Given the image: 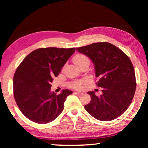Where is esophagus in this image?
<instances>
[{
    "mask_svg": "<svg viewBox=\"0 0 148 148\" xmlns=\"http://www.w3.org/2000/svg\"><path fill=\"white\" fill-rule=\"evenodd\" d=\"M74 94H76V95H83V93H82V92H74Z\"/></svg>",
    "mask_w": 148,
    "mask_h": 148,
    "instance_id": "obj_1",
    "label": "esophagus"
}]
</instances>
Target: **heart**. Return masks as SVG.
Segmentation results:
<instances>
[{"instance_id":"obj_1","label":"heart","mask_w":148,"mask_h":148,"mask_svg":"<svg viewBox=\"0 0 148 148\" xmlns=\"http://www.w3.org/2000/svg\"><path fill=\"white\" fill-rule=\"evenodd\" d=\"M86 60H89L88 58L84 56L83 54H77L73 58V61L75 63V64L78 66L79 64H80L82 62H83L84 61H86ZM85 84V81L84 80H80V81H77L76 82H74V83L72 84V87L74 89H81L83 87L84 84Z\"/></svg>"}]
</instances>
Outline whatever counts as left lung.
Listing matches in <instances>:
<instances>
[{"instance_id": "left-lung-1", "label": "left lung", "mask_w": 148, "mask_h": 148, "mask_svg": "<svg viewBox=\"0 0 148 148\" xmlns=\"http://www.w3.org/2000/svg\"><path fill=\"white\" fill-rule=\"evenodd\" d=\"M91 59L95 66L96 84L102 88L100 96L87 92L91 102L85 109L100 121H112L129 107L136 91L134 66L123 51L108 42H97L76 48Z\"/></svg>"}]
</instances>
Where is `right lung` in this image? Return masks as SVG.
<instances>
[{"label": "right lung", "mask_w": 148, "mask_h": 148, "mask_svg": "<svg viewBox=\"0 0 148 148\" xmlns=\"http://www.w3.org/2000/svg\"><path fill=\"white\" fill-rule=\"evenodd\" d=\"M76 48H39L32 51L14 74V96L25 116L40 124L56 119L64 109V102L72 91L60 95L51 92V83L58 76Z\"/></svg>", "instance_id": "add662e5"}]
</instances>
